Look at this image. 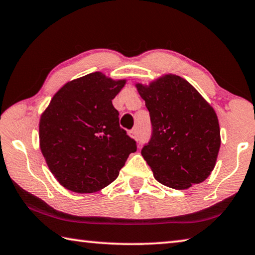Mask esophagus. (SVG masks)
Masks as SVG:
<instances>
[{"label": "esophagus", "instance_id": "1", "mask_svg": "<svg viewBox=\"0 0 255 255\" xmlns=\"http://www.w3.org/2000/svg\"><path fill=\"white\" fill-rule=\"evenodd\" d=\"M128 135L131 137V138L137 139V128H132L131 130L128 131Z\"/></svg>", "mask_w": 255, "mask_h": 255}]
</instances>
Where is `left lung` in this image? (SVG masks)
<instances>
[{"label":"left lung","instance_id":"obj_1","mask_svg":"<svg viewBox=\"0 0 255 255\" xmlns=\"http://www.w3.org/2000/svg\"><path fill=\"white\" fill-rule=\"evenodd\" d=\"M135 86L151 117L152 136L142 155L154 178L175 189L204 181L215 168L221 144L215 109L177 75Z\"/></svg>","mask_w":255,"mask_h":255}]
</instances>
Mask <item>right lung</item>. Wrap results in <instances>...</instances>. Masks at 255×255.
Segmentation results:
<instances>
[{"label": "right lung", "instance_id": "1", "mask_svg": "<svg viewBox=\"0 0 255 255\" xmlns=\"http://www.w3.org/2000/svg\"><path fill=\"white\" fill-rule=\"evenodd\" d=\"M126 79L100 71L64 84L39 119V147L54 178L75 193H95L119 176L136 142L119 126L112 100Z\"/></svg>", "mask_w": 255, "mask_h": 255}]
</instances>
